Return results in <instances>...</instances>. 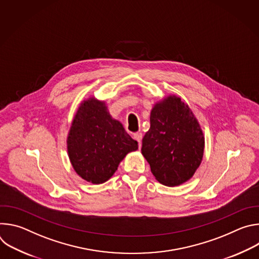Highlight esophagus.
<instances>
[{"instance_id": "obj_1", "label": "esophagus", "mask_w": 259, "mask_h": 259, "mask_svg": "<svg viewBox=\"0 0 259 259\" xmlns=\"http://www.w3.org/2000/svg\"><path fill=\"white\" fill-rule=\"evenodd\" d=\"M133 138L140 144V142H141V139H142V133L141 132H137V133H135L134 135H133Z\"/></svg>"}]
</instances>
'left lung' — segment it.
<instances>
[{
  "label": "left lung",
  "instance_id": "obj_1",
  "mask_svg": "<svg viewBox=\"0 0 259 259\" xmlns=\"http://www.w3.org/2000/svg\"><path fill=\"white\" fill-rule=\"evenodd\" d=\"M205 138L190 106L176 95L157 102L141 153L156 179L167 187L190 180L204 155Z\"/></svg>",
  "mask_w": 259,
  "mask_h": 259
}]
</instances>
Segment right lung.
I'll return each instance as SVG.
<instances>
[{"instance_id": "obj_1", "label": "right lung", "mask_w": 259, "mask_h": 259, "mask_svg": "<svg viewBox=\"0 0 259 259\" xmlns=\"http://www.w3.org/2000/svg\"><path fill=\"white\" fill-rule=\"evenodd\" d=\"M66 144L73 170L93 184L107 181L126 155L138 150L137 141L109 115L105 102L95 97L80 104Z\"/></svg>"}]
</instances>
